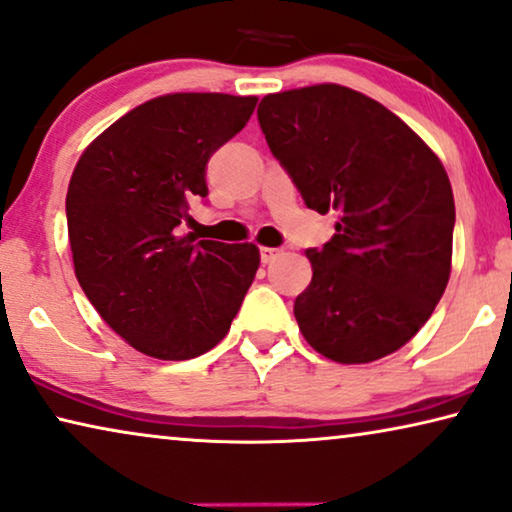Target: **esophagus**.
<instances>
[{
	"label": "esophagus",
	"mask_w": 512,
	"mask_h": 512,
	"mask_svg": "<svg viewBox=\"0 0 512 512\" xmlns=\"http://www.w3.org/2000/svg\"><path fill=\"white\" fill-rule=\"evenodd\" d=\"M281 254V249H274V247H261V261L263 263H272L274 258Z\"/></svg>",
	"instance_id": "obj_1"
}]
</instances>
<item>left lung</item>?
<instances>
[{"mask_svg":"<svg viewBox=\"0 0 512 512\" xmlns=\"http://www.w3.org/2000/svg\"><path fill=\"white\" fill-rule=\"evenodd\" d=\"M258 124L309 210L339 214L330 242L307 249L314 274L293 305L302 337L342 365L395 353L448 286L446 168L395 113L342 85L268 94Z\"/></svg>","mask_w":512,"mask_h":512,"instance_id":"1","label":"left lung"}]
</instances>
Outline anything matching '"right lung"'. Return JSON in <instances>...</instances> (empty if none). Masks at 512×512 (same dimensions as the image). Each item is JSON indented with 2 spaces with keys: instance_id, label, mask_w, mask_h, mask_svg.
<instances>
[{
  "instance_id": "add662e5",
  "label": "right lung",
  "mask_w": 512,
  "mask_h": 512,
  "mask_svg": "<svg viewBox=\"0 0 512 512\" xmlns=\"http://www.w3.org/2000/svg\"><path fill=\"white\" fill-rule=\"evenodd\" d=\"M256 96L166 94L101 133L78 159L66 224L78 284L136 351L189 360L217 346L256 277V244L177 235L205 198L207 161L244 129Z\"/></svg>"
}]
</instances>
